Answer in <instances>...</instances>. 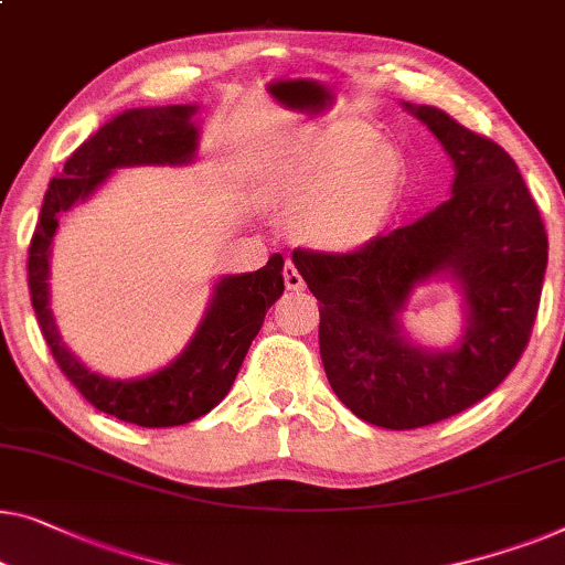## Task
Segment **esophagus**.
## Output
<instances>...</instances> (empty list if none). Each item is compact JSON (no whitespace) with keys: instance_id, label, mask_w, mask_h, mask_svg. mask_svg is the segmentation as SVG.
<instances>
[{"instance_id":"esophagus-1","label":"esophagus","mask_w":565,"mask_h":565,"mask_svg":"<svg viewBox=\"0 0 565 565\" xmlns=\"http://www.w3.org/2000/svg\"><path fill=\"white\" fill-rule=\"evenodd\" d=\"M282 277H285V288H288V290H302V285H306V282H302V275L298 273V267L292 265L290 259H288V263H285Z\"/></svg>"}]
</instances>
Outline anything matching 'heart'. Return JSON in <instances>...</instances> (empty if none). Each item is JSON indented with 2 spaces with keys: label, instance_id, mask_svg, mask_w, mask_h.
<instances>
[{
  "label": "heart",
  "instance_id": "b5f03b06",
  "mask_svg": "<svg viewBox=\"0 0 565 565\" xmlns=\"http://www.w3.org/2000/svg\"><path fill=\"white\" fill-rule=\"evenodd\" d=\"M403 188V160L366 125H341L263 170V191L296 214L302 242L356 252L377 239Z\"/></svg>",
  "mask_w": 565,
  "mask_h": 565
}]
</instances>
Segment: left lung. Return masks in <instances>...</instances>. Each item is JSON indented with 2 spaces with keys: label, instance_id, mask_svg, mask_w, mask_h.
<instances>
[{
  "label": "left lung",
  "instance_id": "left-lung-1",
  "mask_svg": "<svg viewBox=\"0 0 565 565\" xmlns=\"http://www.w3.org/2000/svg\"><path fill=\"white\" fill-rule=\"evenodd\" d=\"M454 162L451 199L351 255L292 252L318 300V343L331 390L356 418L411 430L459 415L514 370L533 331L547 236L533 195L500 145L436 106L399 102ZM448 279L465 329L448 350L404 333L420 284Z\"/></svg>",
  "mask_w": 565,
  "mask_h": 565
}]
</instances>
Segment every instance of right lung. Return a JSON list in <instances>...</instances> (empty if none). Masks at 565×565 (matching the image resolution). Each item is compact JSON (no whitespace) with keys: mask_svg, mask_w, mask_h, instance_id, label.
Instances as JSON below:
<instances>
[{"mask_svg":"<svg viewBox=\"0 0 565 565\" xmlns=\"http://www.w3.org/2000/svg\"><path fill=\"white\" fill-rule=\"evenodd\" d=\"M199 104L140 106L106 121L65 160L61 178L45 191L40 222L30 242L28 282L40 331L55 362L96 411L114 418L170 428L191 423L222 403L247 356L252 339L263 329L269 306L282 296V255H273L257 273L222 275L201 323L181 354L145 377L111 380L92 372L65 341L51 308V252L61 216L84 203L121 168L191 166L199 154Z\"/></svg>","mask_w":565,"mask_h":565,"instance_id":"right-lung-1","label":"right lung"}]
</instances>
